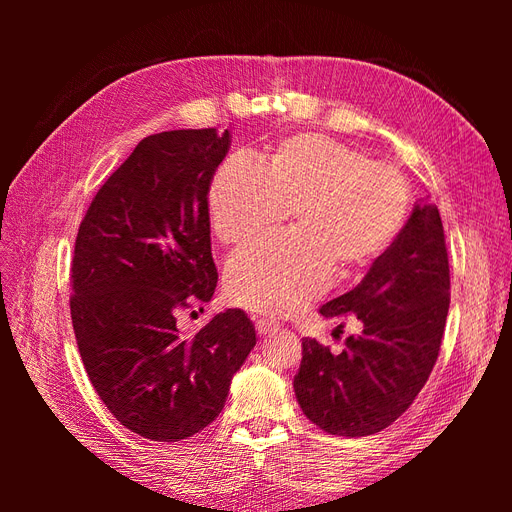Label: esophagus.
I'll use <instances>...</instances> for the list:
<instances>
[{
	"mask_svg": "<svg viewBox=\"0 0 512 512\" xmlns=\"http://www.w3.org/2000/svg\"><path fill=\"white\" fill-rule=\"evenodd\" d=\"M277 329V324L275 322H271V320H265V318H260V320H256V331H258V335L260 337H267V335H271V333H275Z\"/></svg>",
	"mask_w": 512,
	"mask_h": 512,
	"instance_id": "34e87169",
	"label": "esophagus"
}]
</instances>
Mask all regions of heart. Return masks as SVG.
<instances>
[{"mask_svg": "<svg viewBox=\"0 0 512 512\" xmlns=\"http://www.w3.org/2000/svg\"><path fill=\"white\" fill-rule=\"evenodd\" d=\"M412 207L408 179L363 151L324 134H294L267 164L235 153L209 188V220L224 245L241 247L280 226L294 230L232 256V303L265 316H290L378 260L404 230Z\"/></svg>", "mask_w": 512, "mask_h": 512, "instance_id": "heart-1", "label": "heart"}]
</instances>
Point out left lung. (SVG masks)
Masks as SVG:
<instances>
[{
  "instance_id": "1",
  "label": "left lung",
  "mask_w": 512,
  "mask_h": 512,
  "mask_svg": "<svg viewBox=\"0 0 512 512\" xmlns=\"http://www.w3.org/2000/svg\"><path fill=\"white\" fill-rule=\"evenodd\" d=\"M451 275L440 211L416 203L404 230L363 282L320 307L331 320L356 318L361 333L333 354L303 339L294 395L309 421L333 436L378 433L421 393L444 335ZM337 327V329H339Z\"/></svg>"
}]
</instances>
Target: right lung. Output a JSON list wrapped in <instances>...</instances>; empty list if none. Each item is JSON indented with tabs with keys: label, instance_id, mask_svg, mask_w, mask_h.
Masks as SVG:
<instances>
[{
	"label": "right lung",
	"instance_id": "1",
	"mask_svg": "<svg viewBox=\"0 0 512 512\" xmlns=\"http://www.w3.org/2000/svg\"><path fill=\"white\" fill-rule=\"evenodd\" d=\"M230 134H151L106 179L74 243L70 314L87 376L117 421L153 442L188 440L220 416L256 346L243 309L192 337L177 312L211 301L209 188Z\"/></svg>",
	"mask_w": 512,
	"mask_h": 512
}]
</instances>
